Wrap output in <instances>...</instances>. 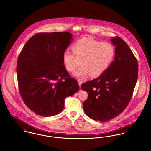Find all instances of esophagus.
Here are the masks:
<instances>
[{"mask_svg":"<svg viewBox=\"0 0 151 151\" xmlns=\"http://www.w3.org/2000/svg\"><path fill=\"white\" fill-rule=\"evenodd\" d=\"M78 85H79V86H81V85H82V81H80V80H78Z\"/></svg>","mask_w":151,"mask_h":151,"instance_id":"1","label":"esophagus"}]
</instances>
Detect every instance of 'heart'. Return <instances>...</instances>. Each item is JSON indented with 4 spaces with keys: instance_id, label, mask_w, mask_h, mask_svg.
<instances>
[{
    "instance_id": "heart-1",
    "label": "heart",
    "mask_w": 151,
    "mask_h": 151,
    "mask_svg": "<svg viewBox=\"0 0 151 151\" xmlns=\"http://www.w3.org/2000/svg\"><path fill=\"white\" fill-rule=\"evenodd\" d=\"M73 54L66 50L63 61L66 69L74 72L81 65L82 66L73 73L78 79H84L90 76L92 78L100 76L110 66L115 56V48L109 42H102L91 37H83L72 47Z\"/></svg>"
}]
</instances>
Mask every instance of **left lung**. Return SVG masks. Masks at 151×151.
Returning <instances> with one entry per match:
<instances>
[{
  "label": "left lung",
  "mask_w": 151,
  "mask_h": 151,
  "mask_svg": "<svg viewBox=\"0 0 151 151\" xmlns=\"http://www.w3.org/2000/svg\"><path fill=\"white\" fill-rule=\"evenodd\" d=\"M115 47L114 61L99 77L81 85L88 98L83 110L88 117L106 122L118 116L129 102L138 76V63L127 44L112 37Z\"/></svg>",
  "instance_id": "8db88e82"
}]
</instances>
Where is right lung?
Masks as SVG:
<instances>
[{
    "mask_svg": "<svg viewBox=\"0 0 151 151\" xmlns=\"http://www.w3.org/2000/svg\"><path fill=\"white\" fill-rule=\"evenodd\" d=\"M73 41L70 32L37 33L26 42L19 56L16 72L20 94L37 115L58 114L65 98L79 90L63 61V53Z\"/></svg>",
    "mask_w": 151,
    "mask_h": 151,
    "instance_id": "1",
    "label": "right lung"
}]
</instances>
